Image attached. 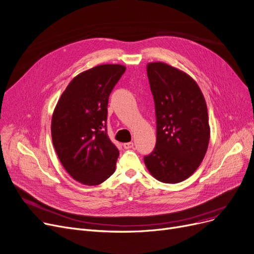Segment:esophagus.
Returning a JSON list of instances; mask_svg holds the SVG:
<instances>
[{"label":"esophagus","instance_id":"esophagus-1","mask_svg":"<svg viewBox=\"0 0 254 254\" xmlns=\"http://www.w3.org/2000/svg\"><path fill=\"white\" fill-rule=\"evenodd\" d=\"M123 147H124V149H126V150L133 148V142H132V141H130V142H125V143H123Z\"/></svg>","mask_w":254,"mask_h":254}]
</instances>
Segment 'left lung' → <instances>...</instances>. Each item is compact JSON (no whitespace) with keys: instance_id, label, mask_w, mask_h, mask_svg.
I'll use <instances>...</instances> for the list:
<instances>
[{"instance_id":"8db88e82","label":"left lung","mask_w":254,"mask_h":254,"mask_svg":"<svg viewBox=\"0 0 254 254\" xmlns=\"http://www.w3.org/2000/svg\"><path fill=\"white\" fill-rule=\"evenodd\" d=\"M155 102L157 141L143 161L162 183L176 184L189 178L208 150V108L196 81L182 70L162 62L147 65Z\"/></svg>"}]
</instances>
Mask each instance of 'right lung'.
<instances>
[{
  "mask_svg": "<svg viewBox=\"0 0 254 254\" xmlns=\"http://www.w3.org/2000/svg\"><path fill=\"white\" fill-rule=\"evenodd\" d=\"M125 70L123 65L104 64L81 72L55 107V150L66 172L83 185H99L115 173L119 150L106 132L107 104Z\"/></svg>",
  "mask_w": 254,
  "mask_h": 254,
  "instance_id": "right-lung-1",
  "label": "right lung"
}]
</instances>
